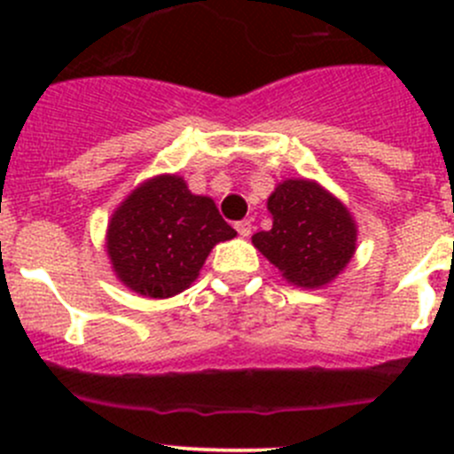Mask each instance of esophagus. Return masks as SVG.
I'll return each mask as SVG.
<instances>
[{
    "mask_svg": "<svg viewBox=\"0 0 454 454\" xmlns=\"http://www.w3.org/2000/svg\"><path fill=\"white\" fill-rule=\"evenodd\" d=\"M235 228H237V232H239L241 237H250V235H253V222H250V219H244V222H237Z\"/></svg>",
    "mask_w": 454,
    "mask_h": 454,
    "instance_id": "obj_1",
    "label": "esophagus"
}]
</instances>
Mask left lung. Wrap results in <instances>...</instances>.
I'll return each instance as SVG.
<instances>
[{"label":"left lung","instance_id":"8db88e82","mask_svg":"<svg viewBox=\"0 0 454 454\" xmlns=\"http://www.w3.org/2000/svg\"><path fill=\"white\" fill-rule=\"evenodd\" d=\"M272 228L253 235V246L287 283L320 290L354 259L358 223L345 204L308 177L278 182L268 198Z\"/></svg>","mask_w":454,"mask_h":454}]
</instances>
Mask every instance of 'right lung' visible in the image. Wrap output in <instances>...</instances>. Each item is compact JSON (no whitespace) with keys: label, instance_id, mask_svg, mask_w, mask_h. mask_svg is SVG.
Wrapping results in <instances>:
<instances>
[{"label":"right lung","instance_id":"1","mask_svg":"<svg viewBox=\"0 0 454 454\" xmlns=\"http://www.w3.org/2000/svg\"><path fill=\"white\" fill-rule=\"evenodd\" d=\"M237 237L217 206L176 173L136 186L114 210L105 253L118 281L146 299H171L200 277L210 250Z\"/></svg>","mask_w":454,"mask_h":454}]
</instances>
